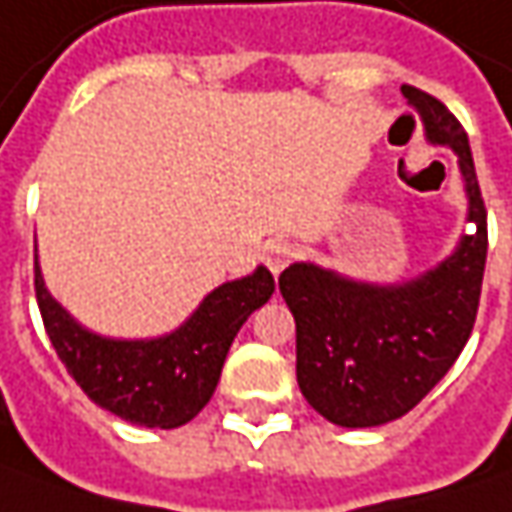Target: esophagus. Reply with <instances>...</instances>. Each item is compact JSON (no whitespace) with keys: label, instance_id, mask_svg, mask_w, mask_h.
Here are the masks:
<instances>
[{"label":"esophagus","instance_id":"esophagus-1","mask_svg":"<svg viewBox=\"0 0 512 512\" xmlns=\"http://www.w3.org/2000/svg\"><path fill=\"white\" fill-rule=\"evenodd\" d=\"M294 255H297L294 243H289V240H274V243H269V249H266V266L277 277L294 260Z\"/></svg>","mask_w":512,"mask_h":512}]
</instances>
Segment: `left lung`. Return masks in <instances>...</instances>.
<instances>
[{"instance_id":"obj_1","label":"left lung","mask_w":512,"mask_h":512,"mask_svg":"<svg viewBox=\"0 0 512 512\" xmlns=\"http://www.w3.org/2000/svg\"><path fill=\"white\" fill-rule=\"evenodd\" d=\"M425 141L456 155L470 235L408 280H357L311 260L280 274L297 326V385L340 428H377L431 394L476 323L487 260V212L467 133L442 101L402 84Z\"/></svg>"}]
</instances>
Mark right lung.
I'll return each mask as SVG.
<instances>
[{
    "instance_id": "add662e5",
    "label": "right lung",
    "mask_w": 512,
    "mask_h": 512,
    "mask_svg": "<svg viewBox=\"0 0 512 512\" xmlns=\"http://www.w3.org/2000/svg\"><path fill=\"white\" fill-rule=\"evenodd\" d=\"M274 277L266 266L212 289L178 328L158 337H107L79 323L47 291L36 249V300L47 337L67 374L98 408L124 422L172 431L201 414L223 362L252 311L269 303Z\"/></svg>"
}]
</instances>
